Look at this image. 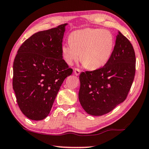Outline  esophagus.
Listing matches in <instances>:
<instances>
[{
  "mask_svg": "<svg viewBox=\"0 0 149 149\" xmlns=\"http://www.w3.org/2000/svg\"><path fill=\"white\" fill-rule=\"evenodd\" d=\"M74 74L75 75H78L80 74V70L78 68H75L74 69Z\"/></svg>",
  "mask_w": 149,
  "mask_h": 149,
  "instance_id": "esophagus-1",
  "label": "esophagus"
}]
</instances>
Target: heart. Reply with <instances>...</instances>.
I'll list each match as a JSON object with an SVG mask.
<instances>
[{"instance_id":"heart-1","label":"heart","mask_w":149,"mask_h":149,"mask_svg":"<svg viewBox=\"0 0 149 149\" xmlns=\"http://www.w3.org/2000/svg\"><path fill=\"white\" fill-rule=\"evenodd\" d=\"M70 42L61 47L63 57L72 65L80 57L81 62L90 70L103 67L114 49L115 38L111 32L100 28H86L74 31Z\"/></svg>"}]
</instances>
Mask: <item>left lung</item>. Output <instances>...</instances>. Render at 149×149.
I'll use <instances>...</instances> for the list:
<instances>
[{"instance_id":"left-lung-1","label":"left lung","mask_w":149,"mask_h":149,"mask_svg":"<svg viewBox=\"0 0 149 149\" xmlns=\"http://www.w3.org/2000/svg\"><path fill=\"white\" fill-rule=\"evenodd\" d=\"M136 72V55L130 42L120 32L109 61L79 75V100L85 111L95 116L110 112L125 100Z\"/></svg>"}]
</instances>
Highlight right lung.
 I'll return each instance as SVG.
<instances>
[{
	"mask_svg": "<svg viewBox=\"0 0 149 149\" xmlns=\"http://www.w3.org/2000/svg\"><path fill=\"white\" fill-rule=\"evenodd\" d=\"M66 25L33 34L14 59L13 88L20 110L32 120L48 116L61 86L73 72L61 53Z\"/></svg>",
	"mask_w": 149,
	"mask_h": 149,
	"instance_id": "1",
	"label": "right lung"
}]
</instances>
